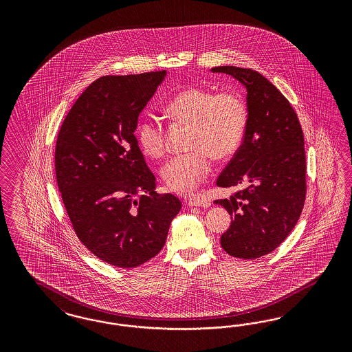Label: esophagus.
Masks as SVG:
<instances>
[{
	"label": "esophagus",
	"mask_w": 352,
	"mask_h": 352,
	"mask_svg": "<svg viewBox=\"0 0 352 352\" xmlns=\"http://www.w3.org/2000/svg\"><path fill=\"white\" fill-rule=\"evenodd\" d=\"M188 206H200V208H209L210 206V203H208V201H205V200H200V199H190L188 201Z\"/></svg>",
	"instance_id": "obj_1"
}]
</instances>
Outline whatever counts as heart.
<instances>
[{"label": "heart", "mask_w": 352, "mask_h": 352, "mask_svg": "<svg viewBox=\"0 0 352 352\" xmlns=\"http://www.w3.org/2000/svg\"><path fill=\"white\" fill-rule=\"evenodd\" d=\"M165 113L174 124L190 125V153L168 161L162 179L169 190L190 195L203 183L214 160L234 156L241 146L248 124V109L241 96L206 87H188L165 104ZM139 146L146 156L160 159L166 151L165 128L153 118L142 120L137 126Z\"/></svg>", "instance_id": "b5f03b06"}]
</instances>
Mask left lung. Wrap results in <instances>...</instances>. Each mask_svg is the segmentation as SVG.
Segmentation results:
<instances>
[{"instance_id": "obj_1", "label": "left lung", "mask_w": 352, "mask_h": 352, "mask_svg": "<svg viewBox=\"0 0 352 352\" xmlns=\"http://www.w3.org/2000/svg\"><path fill=\"white\" fill-rule=\"evenodd\" d=\"M246 89L248 124L241 146L217 179L243 188L215 200L231 215L221 245L230 256L256 259L275 250L298 222L306 200L305 139L288 99L250 68L214 67Z\"/></svg>"}]
</instances>
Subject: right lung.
Wrapping results in <instances>:
<instances>
[{
  "label": "right lung",
  "instance_id": "obj_1",
  "mask_svg": "<svg viewBox=\"0 0 352 352\" xmlns=\"http://www.w3.org/2000/svg\"><path fill=\"white\" fill-rule=\"evenodd\" d=\"M165 71L103 76L78 96L59 130L55 174L81 243L120 268L146 263L165 245L182 203L160 195L134 131Z\"/></svg>",
  "mask_w": 352,
  "mask_h": 352
}]
</instances>
